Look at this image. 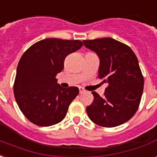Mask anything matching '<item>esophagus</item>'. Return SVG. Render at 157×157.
<instances>
[{
	"mask_svg": "<svg viewBox=\"0 0 157 157\" xmlns=\"http://www.w3.org/2000/svg\"><path fill=\"white\" fill-rule=\"evenodd\" d=\"M78 89H79V92H80V93H83V92H85L84 88H82V87H78Z\"/></svg>",
	"mask_w": 157,
	"mask_h": 157,
	"instance_id": "obj_1",
	"label": "esophagus"
}]
</instances>
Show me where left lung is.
Segmentation results:
<instances>
[{
	"mask_svg": "<svg viewBox=\"0 0 157 157\" xmlns=\"http://www.w3.org/2000/svg\"><path fill=\"white\" fill-rule=\"evenodd\" d=\"M83 45L100 59L98 78L107 83L104 97L92 92L94 100L87 107L88 117L102 127L127 122L138 110L143 80L137 56L130 47L111 37L83 40Z\"/></svg>",
	"mask_w": 157,
	"mask_h": 157,
	"instance_id": "1",
	"label": "left lung"
}]
</instances>
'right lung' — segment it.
I'll use <instances>...</instances> for the list:
<instances>
[{
    "label": "right lung",
    "mask_w": 157,
    "mask_h": 157,
    "mask_svg": "<svg viewBox=\"0 0 157 157\" xmlns=\"http://www.w3.org/2000/svg\"><path fill=\"white\" fill-rule=\"evenodd\" d=\"M82 46L79 40L47 38L31 46L19 59L14 98L22 113L34 124L47 127L65 117L79 90L62 87L56 76L64 69L65 57Z\"/></svg>",
    "instance_id": "obj_1"
}]
</instances>
